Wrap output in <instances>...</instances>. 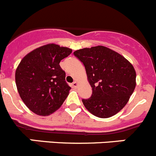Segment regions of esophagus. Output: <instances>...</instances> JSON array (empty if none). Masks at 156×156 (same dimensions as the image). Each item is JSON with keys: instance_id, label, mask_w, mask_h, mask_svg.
<instances>
[{"instance_id": "esophagus-1", "label": "esophagus", "mask_w": 156, "mask_h": 156, "mask_svg": "<svg viewBox=\"0 0 156 156\" xmlns=\"http://www.w3.org/2000/svg\"><path fill=\"white\" fill-rule=\"evenodd\" d=\"M73 87H74V88H77V87H78V83L76 82V81H74L73 83Z\"/></svg>"}]
</instances>
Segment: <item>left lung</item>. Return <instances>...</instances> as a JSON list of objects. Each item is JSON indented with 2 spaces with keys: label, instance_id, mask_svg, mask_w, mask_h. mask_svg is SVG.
Returning a JSON list of instances; mask_svg holds the SVG:
<instances>
[{
  "label": "left lung",
  "instance_id": "8db88e82",
  "mask_svg": "<svg viewBox=\"0 0 156 156\" xmlns=\"http://www.w3.org/2000/svg\"><path fill=\"white\" fill-rule=\"evenodd\" d=\"M73 54L83 63L93 90L91 97L82 99L86 109L99 118L118 113L136 88V73L132 63L103 46L80 49Z\"/></svg>",
  "mask_w": 156,
  "mask_h": 156
}]
</instances>
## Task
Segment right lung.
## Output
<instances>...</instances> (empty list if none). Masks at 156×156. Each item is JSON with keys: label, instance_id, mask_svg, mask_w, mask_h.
I'll return each mask as SVG.
<instances>
[{"label": "right lung", "instance_id": "right-lung-1", "mask_svg": "<svg viewBox=\"0 0 156 156\" xmlns=\"http://www.w3.org/2000/svg\"><path fill=\"white\" fill-rule=\"evenodd\" d=\"M72 53L68 47L49 44L32 50L19 63L15 81L20 98L30 110L42 116L57 110L70 87L60 63Z\"/></svg>", "mask_w": 156, "mask_h": 156}]
</instances>
